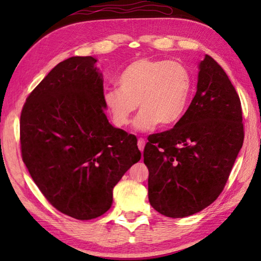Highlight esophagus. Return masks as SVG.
Here are the masks:
<instances>
[{
    "label": "esophagus",
    "mask_w": 261,
    "mask_h": 261,
    "mask_svg": "<svg viewBox=\"0 0 261 261\" xmlns=\"http://www.w3.org/2000/svg\"><path fill=\"white\" fill-rule=\"evenodd\" d=\"M145 144H146V140H145L144 138H139V139H138V143H137V145H138V148H139L140 152L144 151Z\"/></svg>",
    "instance_id": "1"
}]
</instances>
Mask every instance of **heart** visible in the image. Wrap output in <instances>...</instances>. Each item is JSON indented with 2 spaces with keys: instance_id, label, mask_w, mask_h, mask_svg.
I'll list each match as a JSON object with an SVG mask.
<instances>
[{
  "instance_id": "obj_1",
  "label": "heart",
  "mask_w": 261,
  "mask_h": 261,
  "mask_svg": "<svg viewBox=\"0 0 261 261\" xmlns=\"http://www.w3.org/2000/svg\"><path fill=\"white\" fill-rule=\"evenodd\" d=\"M118 88L103 94V103L115 126L129 125L137 103L141 109L134 125L149 131L158 123L169 126L178 122L188 108L192 92L191 73L176 61L139 59L124 69Z\"/></svg>"
}]
</instances>
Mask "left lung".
I'll use <instances>...</instances> for the list:
<instances>
[{"label": "left lung", "mask_w": 261, "mask_h": 261, "mask_svg": "<svg viewBox=\"0 0 261 261\" xmlns=\"http://www.w3.org/2000/svg\"><path fill=\"white\" fill-rule=\"evenodd\" d=\"M197 92L173 129L148 137V200L168 218L198 213L223 191L244 141L242 106L224 70L210 55Z\"/></svg>", "instance_id": "obj_1"}]
</instances>
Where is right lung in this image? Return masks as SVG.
Instances as JSON below:
<instances>
[{
	"label": "right lung",
	"mask_w": 261,
	"mask_h": 261,
	"mask_svg": "<svg viewBox=\"0 0 261 261\" xmlns=\"http://www.w3.org/2000/svg\"><path fill=\"white\" fill-rule=\"evenodd\" d=\"M92 56L61 62L31 92L20 114V152L57 211L77 220L107 212L113 189L140 160L137 138L108 122L103 77Z\"/></svg>",
	"instance_id": "1"
}]
</instances>
